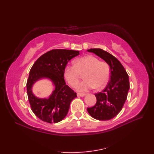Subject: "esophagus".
Here are the masks:
<instances>
[{
  "mask_svg": "<svg viewBox=\"0 0 154 154\" xmlns=\"http://www.w3.org/2000/svg\"><path fill=\"white\" fill-rule=\"evenodd\" d=\"M86 94H85V93H77V97H84L85 95Z\"/></svg>",
  "mask_w": 154,
  "mask_h": 154,
  "instance_id": "esophagus-1",
  "label": "esophagus"
}]
</instances>
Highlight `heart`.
Returning <instances> with one entry per match:
<instances>
[{"instance_id": "b5f03b06", "label": "heart", "mask_w": 154, "mask_h": 154, "mask_svg": "<svg viewBox=\"0 0 154 154\" xmlns=\"http://www.w3.org/2000/svg\"><path fill=\"white\" fill-rule=\"evenodd\" d=\"M110 67L105 61H100L93 55H86L75 61V65H68L64 69V77L71 87H75L84 74L85 79L77 86V89L86 92L93 89H101L106 85L110 78Z\"/></svg>"}]
</instances>
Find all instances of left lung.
Wrapping results in <instances>:
<instances>
[{
  "label": "left lung",
  "mask_w": 154,
  "mask_h": 154,
  "mask_svg": "<svg viewBox=\"0 0 154 154\" xmlns=\"http://www.w3.org/2000/svg\"><path fill=\"white\" fill-rule=\"evenodd\" d=\"M105 61L110 67V81L102 92L95 94V105L87 108V111L94 119L99 120H109L119 114L127 99L130 88L128 75L117 59L103 50L93 48L88 50Z\"/></svg>",
  "instance_id": "obj_1"
}]
</instances>
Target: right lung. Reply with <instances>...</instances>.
Segmentation results:
<instances>
[{
	"mask_svg": "<svg viewBox=\"0 0 154 154\" xmlns=\"http://www.w3.org/2000/svg\"><path fill=\"white\" fill-rule=\"evenodd\" d=\"M79 54V51L52 50L41 55L32 65L26 83L28 98L32 112L44 122H60L66 116L72 100L77 97V93L65 82L64 69L69 61ZM44 77L53 81L55 90L48 99H39L32 93L31 87Z\"/></svg>",
	"mask_w": 154,
	"mask_h": 154,
	"instance_id": "right-lung-1",
	"label": "right lung"
}]
</instances>
